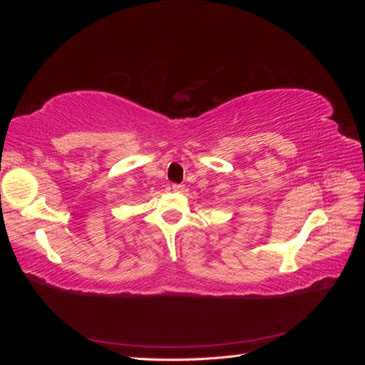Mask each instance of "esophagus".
<instances>
[{"label":"esophagus","mask_w":365,"mask_h":365,"mask_svg":"<svg viewBox=\"0 0 365 365\" xmlns=\"http://www.w3.org/2000/svg\"><path fill=\"white\" fill-rule=\"evenodd\" d=\"M172 190L176 192V193H181V192H184V185L182 184H173Z\"/></svg>","instance_id":"esophagus-1"}]
</instances>
